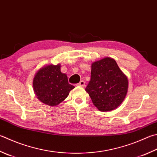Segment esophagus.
<instances>
[{"label": "esophagus", "instance_id": "34e87169", "mask_svg": "<svg viewBox=\"0 0 157 157\" xmlns=\"http://www.w3.org/2000/svg\"><path fill=\"white\" fill-rule=\"evenodd\" d=\"M85 85V82L84 81H81L77 84L78 86H81V87H84Z\"/></svg>", "mask_w": 157, "mask_h": 157}]
</instances>
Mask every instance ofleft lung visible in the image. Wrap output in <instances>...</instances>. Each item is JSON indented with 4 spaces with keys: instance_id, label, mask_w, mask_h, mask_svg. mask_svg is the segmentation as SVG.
Listing matches in <instances>:
<instances>
[{
    "instance_id": "1",
    "label": "left lung",
    "mask_w": 157,
    "mask_h": 157,
    "mask_svg": "<svg viewBox=\"0 0 157 157\" xmlns=\"http://www.w3.org/2000/svg\"><path fill=\"white\" fill-rule=\"evenodd\" d=\"M126 76L113 59L105 57L91 64V79L85 88L93 104L100 111L117 108L128 91Z\"/></svg>"
}]
</instances>
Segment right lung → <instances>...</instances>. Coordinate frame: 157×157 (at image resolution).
Here are the masks:
<instances>
[{"instance_id":"right-lung-1","label":"right lung","mask_w":157,"mask_h":157,"mask_svg":"<svg viewBox=\"0 0 157 157\" xmlns=\"http://www.w3.org/2000/svg\"><path fill=\"white\" fill-rule=\"evenodd\" d=\"M35 94L41 102L49 106H57L66 98L75 88L67 76L61 72V65H48L37 71L33 82Z\"/></svg>"}]
</instances>
